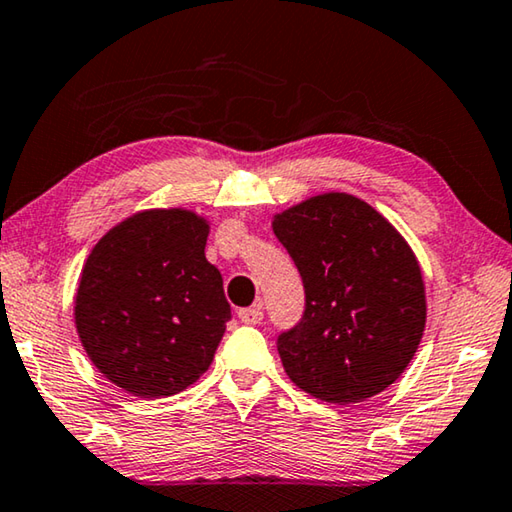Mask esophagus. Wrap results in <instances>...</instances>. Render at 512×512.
Instances as JSON below:
<instances>
[{"mask_svg": "<svg viewBox=\"0 0 512 512\" xmlns=\"http://www.w3.org/2000/svg\"><path fill=\"white\" fill-rule=\"evenodd\" d=\"M239 319L241 323H248V326H255V323H259L264 319V310H262V303H257L253 307H243V310H239Z\"/></svg>", "mask_w": 512, "mask_h": 512, "instance_id": "34e87169", "label": "esophagus"}]
</instances>
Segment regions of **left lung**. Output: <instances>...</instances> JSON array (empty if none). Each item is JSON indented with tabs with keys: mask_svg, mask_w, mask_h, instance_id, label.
Returning a JSON list of instances; mask_svg holds the SVG:
<instances>
[{
	"mask_svg": "<svg viewBox=\"0 0 512 512\" xmlns=\"http://www.w3.org/2000/svg\"><path fill=\"white\" fill-rule=\"evenodd\" d=\"M294 259L305 312L278 337L287 376L314 399L346 405L387 389L417 353L424 280L394 225L348 193H323L273 216Z\"/></svg>",
	"mask_w": 512,
	"mask_h": 512,
	"instance_id": "8db88e82",
	"label": "left lung"
}]
</instances>
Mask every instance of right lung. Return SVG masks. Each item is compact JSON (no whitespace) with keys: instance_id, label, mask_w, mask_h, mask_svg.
Masks as SVG:
<instances>
[{"instance_id":"add662e5","label":"right lung","mask_w":512,"mask_h":512,"mask_svg":"<svg viewBox=\"0 0 512 512\" xmlns=\"http://www.w3.org/2000/svg\"><path fill=\"white\" fill-rule=\"evenodd\" d=\"M209 223L148 209L95 243L81 269L75 326L104 378L141 399L186 389L209 369L230 303L207 262Z\"/></svg>"}]
</instances>
